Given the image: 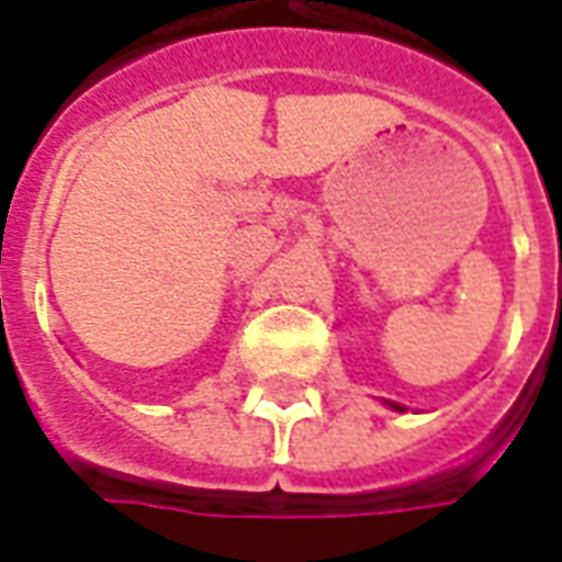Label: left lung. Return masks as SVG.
I'll return each instance as SVG.
<instances>
[{
    "mask_svg": "<svg viewBox=\"0 0 562 562\" xmlns=\"http://www.w3.org/2000/svg\"><path fill=\"white\" fill-rule=\"evenodd\" d=\"M384 405L390 411H398V414H402V411H405V405H398V402H390V398H384Z\"/></svg>",
    "mask_w": 562,
    "mask_h": 562,
    "instance_id": "obj_1",
    "label": "left lung"
}]
</instances>
